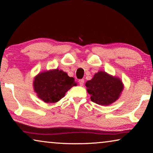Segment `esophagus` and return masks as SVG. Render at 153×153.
Segmentation results:
<instances>
[{"label": "esophagus", "instance_id": "esophagus-1", "mask_svg": "<svg viewBox=\"0 0 153 153\" xmlns=\"http://www.w3.org/2000/svg\"><path fill=\"white\" fill-rule=\"evenodd\" d=\"M84 82H85V81H84L83 79H80V80L79 81V83L80 86H83V85Z\"/></svg>", "mask_w": 153, "mask_h": 153}]
</instances>
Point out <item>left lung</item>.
<instances>
[{
	"mask_svg": "<svg viewBox=\"0 0 153 153\" xmlns=\"http://www.w3.org/2000/svg\"><path fill=\"white\" fill-rule=\"evenodd\" d=\"M85 86L91 101L102 106L109 105L118 100L123 89L121 79L103 71L94 75Z\"/></svg>",
	"mask_w": 153,
	"mask_h": 153,
	"instance_id": "8db88e82",
	"label": "left lung"
}]
</instances>
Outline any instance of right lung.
I'll return each instance as SVG.
<instances>
[{
  "mask_svg": "<svg viewBox=\"0 0 153 153\" xmlns=\"http://www.w3.org/2000/svg\"><path fill=\"white\" fill-rule=\"evenodd\" d=\"M77 83L62 70L45 71L35 76L33 88L37 97L47 103H55L63 98L65 94Z\"/></svg>",
  "mask_w": 153,
  "mask_h": 153,
  "instance_id": "obj_1",
  "label": "right lung"
}]
</instances>
